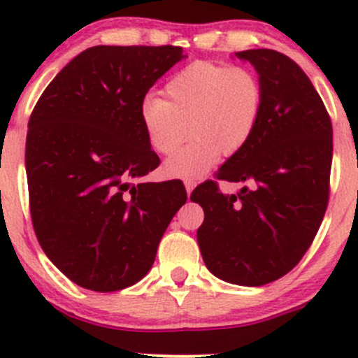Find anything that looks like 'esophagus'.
Listing matches in <instances>:
<instances>
[{"label":"esophagus","mask_w":358,"mask_h":358,"mask_svg":"<svg viewBox=\"0 0 358 358\" xmlns=\"http://www.w3.org/2000/svg\"><path fill=\"white\" fill-rule=\"evenodd\" d=\"M195 182H193V180H187V182H185V188H187V193L188 195H190V193L193 192V188H195Z\"/></svg>","instance_id":"esophagus-1"}]
</instances>
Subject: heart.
Here are the masks:
<instances>
[{"label":"heart","mask_w":358,"mask_h":358,"mask_svg":"<svg viewBox=\"0 0 358 358\" xmlns=\"http://www.w3.org/2000/svg\"><path fill=\"white\" fill-rule=\"evenodd\" d=\"M163 96L148 97L139 109L143 131L156 153L168 158L166 176L193 180L215 165L220 153L232 156L252 138L264 106L257 73L242 65L196 60L170 77Z\"/></svg>","instance_id":"heart-1"}]
</instances>
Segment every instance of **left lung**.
Returning <instances> with one entry per match:
<instances>
[{
    "instance_id": "left-lung-1",
    "label": "left lung",
    "mask_w": 358,
    "mask_h": 358,
    "mask_svg": "<svg viewBox=\"0 0 358 358\" xmlns=\"http://www.w3.org/2000/svg\"><path fill=\"white\" fill-rule=\"evenodd\" d=\"M236 55L257 71L264 106L250 141L215 176L244 187L224 195L208 180L190 200L205 213L196 241L208 271L232 285L262 286L289 273L318 232L330 195L334 129L296 62L269 48Z\"/></svg>"
}]
</instances>
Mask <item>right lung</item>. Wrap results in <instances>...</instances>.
I'll list each match as a JSON object with an SVG mask.
<instances>
[{
	"mask_svg": "<svg viewBox=\"0 0 358 358\" xmlns=\"http://www.w3.org/2000/svg\"><path fill=\"white\" fill-rule=\"evenodd\" d=\"M183 57L173 45L90 47L31 113L24 165L36 239L85 289L109 293L145 278L187 202L180 180H141L159 158L139 119L148 90Z\"/></svg>",
	"mask_w": 358,
	"mask_h": 358,
	"instance_id": "1",
	"label": "right lung"
}]
</instances>
